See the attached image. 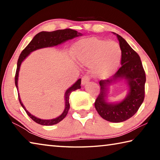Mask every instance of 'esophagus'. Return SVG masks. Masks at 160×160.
<instances>
[{"label": "esophagus", "mask_w": 160, "mask_h": 160, "mask_svg": "<svg viewBox=\"0 0 160 160\" xmlns=\"http://www.w3.org/2000/svg\"><path fill=\"white\" fill-rule=\"evenodd\" d=\"M90 80V78L88 76V75H84V76L82 78V85H85L86 84H88L89 82V81Z\"/></svg>", "instance_id": "esophagus-1"}]
</instances>
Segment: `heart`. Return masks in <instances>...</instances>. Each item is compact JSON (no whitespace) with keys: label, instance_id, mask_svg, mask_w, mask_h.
Instances as JSON below:
<instances>
[{"label":"heart","instance_id":"1","mask_svg":"<svg viewBox=\"0 0 160 160\" xmlns=\"http://www.w3.org/2000/svg\"><path fill=\"white\" fill-rule=\"evenodd\" d=\"M73 51L80 63L93 66V73L97 78L112 75L117 69L121 58L118 43L94 37L80 40L75 44Z\"/></svg>","mask_w":160,"mask_h":160}]
</instances>
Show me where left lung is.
Listing matches in <instances>:
<instances>
[{
  "instance_id": "1",
  "label": "left lung",
  "mask_w": 160,
  "mask_h": 160,
  "mask_svg": "<svg viewBox=\"0 0 160 160\" xmlns=\"http://www.w3.org/2000/svg\"><path fill=\"white\" fill-rule=\"evenodd\" d=\"M121 50V66L112 78L99 81L101 87L94 107L102 118L110 122L120 123L131 118L141 106L145 98V72L138 54L118 34ZM121 79H125L129 93L122 101L111 103L106 101L108 87Z\"/></svg>"
}]
</instances>
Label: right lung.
Wrapping results in <instances>:
<instances>
[{
	"mask_svg": "<svg viewBox=\"0 0 160 160\" xmlns=\"http://www.w3.org/2000/svg\"><path fill=\"white\" fill-rule=\"evenodd\" d=\"M82 34L78 33L76 30H73L71 29H59V30H56L53 32H41L38 33L34 36L32 39V41L29 42V44L22 51L20 56H19L18 64H17V70H16V73L15 77V83L16 88L18 90V75L19 71H20V66L22 62L27 58L29 53L32 51H36L37 49L46 47H51L54 46H57L61 44L62 43L68 41L69 39H72L75 37L81 36ZM81 79H78L76 82H75L70 88H69L66 90L65 93V109L62 114L58 116V117L53 119H49V120H44V119H41L36 117V116L31 114L26 108L24 106L22 102H21L20 95L18 94L19 101L21 104V106L28 113V115L30 117L32 120L35 122L43 126H52L54 124H56L60 122L61 121L66 117L68 110L70 109V104H69V97L70 93L72 91H75L78 89L81 88Z\"/></svg>",
	"mask_w": 160,
	"mask_h": 160,
	"instance_id": "add662e5",
	"label": "right lung"
}]
</instances>
